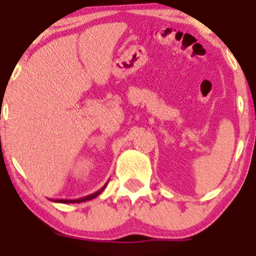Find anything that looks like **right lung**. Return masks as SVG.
<instances>
[{
    "instance_id": "right-lung-1",
    "label": "right lung",
    "mask_w": 256,
    "mask_h": 256,
    "mask_svg": "<svg viewBox=\"0 0 256 256\" xmlns=\"http://www.w3.org/2000/svg\"><path fill=\"white\" fill-rule=\"evenodd\" d=\"M105 187H106V184L101 190H98L97 192L92 194V195H88V196H86V198H76V200H52V201H55V202H62V204H76V202H84V201H90V200H92V198H97V196L100 195L101 192L105 190Z\"/></svg>"
}]
</instances>
